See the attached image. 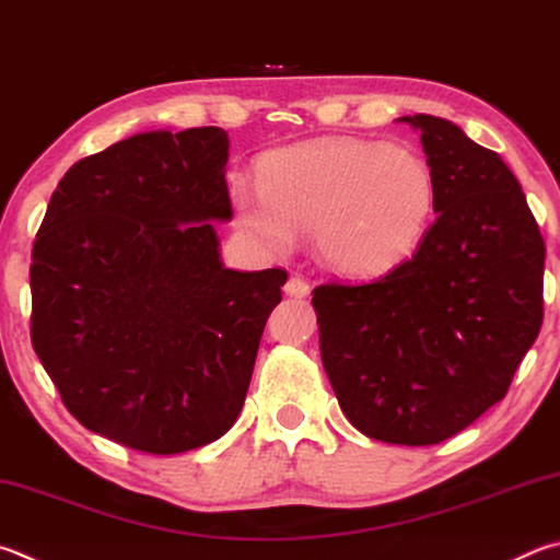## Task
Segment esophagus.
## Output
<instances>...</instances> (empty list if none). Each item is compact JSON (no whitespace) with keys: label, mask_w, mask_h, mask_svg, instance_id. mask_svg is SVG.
<instances>
[{"label":"esophagus","mask_w":560,"mask_h":560,"mask_svg":"<svg viewBox=\"0 0 560 560\" xmlns=\"http://www.w3.org/2000/svg\"><path fill=\"white\" fill-rule=\"evenodd\" d=\"M308 283L303 277H299V273H293V277L287 281V287H283V293L291 299H306L308 296Z\"/></svg>","instance_id":"esophagus-1"}]
</instances>
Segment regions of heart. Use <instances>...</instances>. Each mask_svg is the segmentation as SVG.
Segmentation results:
<instances>
[{
    "label": "heart",
    "mask_w": 560,
    "mask_h": 560,
    "mask_svg": "<svg viewBox=\"0 0 560 560\" xmlns=\"http://www.w3.org/2000/svg\"><path fill=\"white\" fill-rule=\"evenodd\" d=\"M435 176L411 149L318 139L264 159L261 183L230 186L240 228L283 254L315 235L318 259L342 277H380L419 247L435 210Z\"/></svg>",
    "instance_id": "heart-1"
}]
</instances>
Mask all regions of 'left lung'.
Here are the masks:
<instances>
[{
	"mask_svg": "<svg viewBox=\"0 0 560 560\" xmlns=\"http://www.w3.org/2000/svg\"><path fill=\"white\" fill-rule=\"evenodd\" d=\"M421 131L435 222L409 261L313 291L320 358L342 413L374 441L433 445L504 399L544 320L546 247L500 154L448 119Z\"/></svg>",
	"mask_w": 560,
	"mask_h": 560,
	"instance_id": "1",
	"label": "left lung"
}]
</instances>
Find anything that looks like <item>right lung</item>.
<instances>
[{"label":"right lung","instance_id":"add662e5","mask_svg":"<svg viewBox=\"0 0 560 560\" xmlns=\"http://www.w3.org/2000/svg\"><path fill=\"white\" fill-rule=\"evenodd\" d=\"M220 127L141 131L68 168L32 252V342L68 411L174 455L237 421L283 269L235 271Z\"/></svg>","mask_w":560,"mask_h":560}]
</instances>
